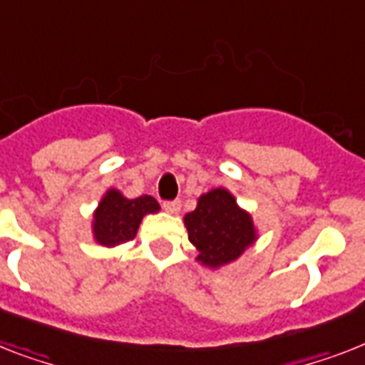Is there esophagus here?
I'll list each match as a JSON object with an SVG mask.
<instances>
[{"label":"esophagus","mask_w":365,"mask_h":365,"mask_svg":"<svg viewBox=\"0 0 365 365\" xmlns=\"http://www.w3.org/2000/svg\"><path fill=\"white\" fill-rule=\"evenodd\" d=\"M163 208L168 213H178L182 208V202L180 200H167V202H163Z\"/></svg>","instance_id":"esophagus-1"}]
</instances>
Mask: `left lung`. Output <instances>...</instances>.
I'll list each match as a JSON object with an SVG mask.
<instances>
[{
	"label": "left lung",
	"instance_id": "left-lung-1",
	"mask_svg": "<svg viewBox=\"0 0 365 365\" xmlns=\"http://www.w3.org/2000/svg\"><path fill=\"white\" fill-rule=\"evenodd\" d=\"M189 242L198 250V262L219 268L236 260L257 240L253 219L227 189H212L198 198L185 217Z\"/></svg>",
	"mask_w": 365,
	"mask_h": 365
}]
</instances>
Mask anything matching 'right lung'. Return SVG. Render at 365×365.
<instances>
[{
    "label": "right lung",
    "instance_id": "right-lung-1",
    "mask_svg": "<svg viewBox=\"0 0 365 365\" xmlns=\"http://www.w3.org/2000/svg\"><path fill=\"white\" fill-rule=\"evenodd\" d=\"M159 212V204L150 195L125 198L118 189H108L93 213V238L105 247L125 244L136 236L142 217Z\"/></svg>",
    "mask_w": 365,
    "mask_h": 365
}]
</instances>
